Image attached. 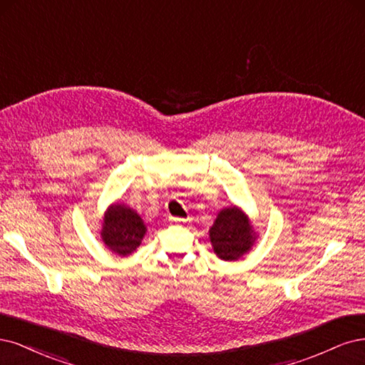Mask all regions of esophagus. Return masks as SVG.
<instances>
[{"label": "esophagus", "mask_w": 365, "mask_h": 365, "mask_svg": "<svg viewBox=\"0 0 365 365\" xmlns=\"http://www.w3.org/2000/svg\"><path fill=\"white\" fill-rule=\"evenodd\" d=\"M170 221L173 222V225H183L185 222L183 218H170Z\"/></svg>", "instance_id": "34e87169"}]
</instances>
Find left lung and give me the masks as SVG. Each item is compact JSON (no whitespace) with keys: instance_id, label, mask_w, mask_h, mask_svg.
<instances>
[{"instance_id":"left-lung-1","label":"left lung","mask_w":365,"mask_h":365,"mask_svg":"<svg viewBox=\"0 0 365 365\" xmlns=\"http://www.w3.org/2000/svg\"><path fill=\"white\" fill-rule=\"evenodd\" d=\"M209 238L220 259L237 261L252 249L256 233L249 217L240 207L230 206L220 210Z\"/></svg>"}]
</instances>
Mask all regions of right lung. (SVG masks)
<instances>
[{
    "mask_svg": "<svg viewBox=\"0 0 365 365\" xmlns=\"http://www.w3.org/2000/svg\"><path fill=\"white\" fill-rule=\"evenodd\" d=\"M147 227L132 207L115 203L106 210L101 240L108 249L120 256L133 253L143 241Z\"/></svg>",
    "mask_w": 365,
    "mask_h": 365,
    "instance_id": "right-lung-1",
    "label": "right lung"
}]
</instances>
